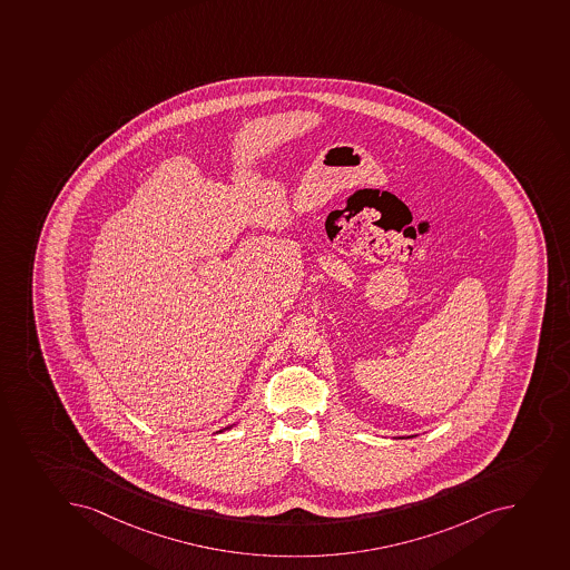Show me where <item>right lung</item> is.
Listing matches in <instances>:
<instances>
[{"label": "right lung", "mask_w": 570, "mask_h": 570, "mask_svg": "<svg viewBox=\"0 0 570 570\" xmlns=\"http://www.w3.org/2000/svg\"><path fill=\"white\" fill-rule=\"evenodd\" d=\"M232 426H234V425L226 426V429H223V431H218L217 434H220V432H224V431H229V429H232Z\"/></svg>", "instance_id": "1"}]
</instances>
